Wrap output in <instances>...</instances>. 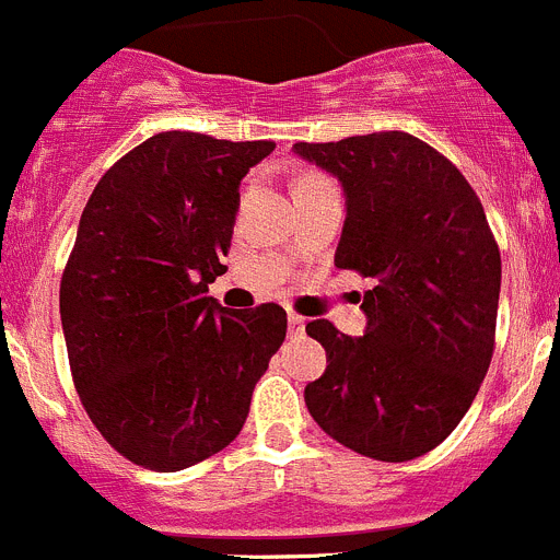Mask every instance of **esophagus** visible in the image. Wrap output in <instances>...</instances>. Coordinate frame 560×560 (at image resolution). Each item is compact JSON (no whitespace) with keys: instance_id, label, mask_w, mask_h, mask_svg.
<instances>
[{"instance_id":"1","label":"esophagus","mask_w":560,"mask_h":560,"mask_svg":"<svg viewBox=\"0 0 560 560\" xmlns=\"http://www.w3.org/2000/svg\"><path fill=\"white\" fill-rule=\"evenodd\" d=\"M287 324H290V335H304V326L306 320L301 315H295V312H290L287 315Z\"/></svg>"}]
</instances>
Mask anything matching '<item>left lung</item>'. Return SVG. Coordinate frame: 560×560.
Here are the masks:
<instances>
[{"mask_svg": "<svg viewBox=\"0 0 560 560\" xmlns=\"http://www.w3.org/2000/svg\"><path fill=\"white\" fill-rule=\"evenodd\" d=\"M292 150L342 184L335 265L374 281L362 337L306 324L329 362L306 385V410L374 460L427 455L460 424L491 365L502 261L480 198L446 155L401 130Z\"/></svg>", "mask_w": 560, "mask_h": 560, "instance_id": "obj_1", "label": "left lung"}]
</instances>
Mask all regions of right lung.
Listing matches in <instances>:
<instances>
[{"mask_svg": "<svg viewBox=\"0 0 560 560\" xmlns=\"http://www.w3.org/2000/svg\"><path fill=\"white\" fill-rule=\"evenodd\" d=\"M273 142L164 130L100 178L60 279L69 368L100 435L130 463L180 471L225 450L287 335L279 304L225 310L240 180Z\"/></svg>", "mask_w": 560, "mask_h": 560, "instance_id": "add662e5", "label": "right lung"}]
</instances>
